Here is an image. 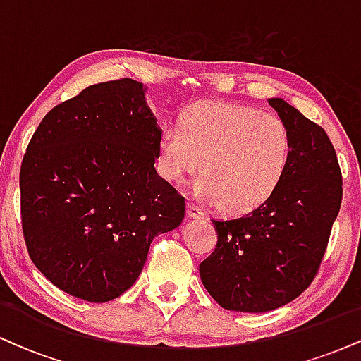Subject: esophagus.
Returning <instances> with one entry per match:
<instances>
[{
	"instance_id": "esophagus-1",
	"label": "esophagus",
	"mask_w": 361,
	"mask_h": 361,
	"mask_svg": "<svg viewBox=\"0 0 361 361\" xmlns=\"http://www.w3.org/2000/svg\"><path fill=\"white\" fill-rule=\"evenodd\" d=\"M186 214H188L190 219H204L205 217V212L200 209L198 205H195L190 202L188 205H186Z\"/></svg>"
}]
</instances>
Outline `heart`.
Listing matches in <instances>:
<instances>
[{
	"instance_id": "heart-1",
	"label": "heart",
	"mask_w": 361,
	"mask_h": 361,
	"mask_svg": "<svg viewBox=\"0 0 361 361\" xmlns=\"http://www.w3.org/2000/svg\"><path fill=\"white\" fill-rule=\"evenodd\" d=\"M290 156V130L276 115L241 103L202 102L180 115L178 127L163 130L157 169L181 183L202 166L193 193L227 212L247 214L279 190Z\"/></svg>"
}]
</instances>
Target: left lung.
<instances>
[{
  "label": "left lung",
  "instance_id": "1",
  "mask_svg": "<svg viewBox=\"0 0 361 361\" xmlns=\"http://www.w3.org/2000/svg\"><path fill=\"white\" fill-rule=\"evenodd\" d=\"M292 137V156L270 200L214 219L219 241L200 263L207 292L224 309L268 312L300 295L324 256L343 198L341 169L324 128L283 98H268Z\"/></svg>",
  "mask_w": 361,
  "mask_h": 361
}]
</instances>
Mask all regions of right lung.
<instances>
[{"instance_id": "obj_1", "label": "right lung", "mask_w": 361, "mask_h": 361, "mask_svg": "<svg viewBox=\"0 0 361 361\" xmlns=\"http://www.w3.org/2000/svg\"><path fill=\"white\" fill-rule=\"evenodd\" d=\"M134 80L88 86L54 106L20 169L28 255L57 288L109 302L134 285L185 198L157 175L161 127Z\"/></svg>"}]
</instances>
